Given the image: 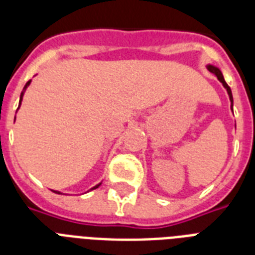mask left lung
Returning <instances> with one entry per match:
<instances>
[{"label":"left lung","mask_w":255,"mask_h":255,"mask_svg":"<svg viewBox=\"0 0 255 255\" xmlns=\"http://www.w3.org/2000/svg\"><path fill=\"white\" fill-rule=\"evenodd\" d=\"M208 70H209L210 73L214 74L216 77L218 78V81L221 82L222 85H224V87L226 88V91H228V94H229V98H230V102H232V107H233V95H232V90H230V87L228 86V83L225 82V79H224V77H222V73L220 71V69H217V67H214V66H208ZM233 110V108H232Z\"/></svg>","instance_id":"1"}]
</instances>
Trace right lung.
I'll return each mask as SVG.
<instances>
[{"label": "right lung", "instance_id": "obj_1", "mask_svg": "<svg viewBox=\"0 0 255 255\" xmlns=\"http://www.w3.org/2000/svg\"><path fill=\"white\" fill-rule=\"evenodd\" d=\"M29 85H30V81L27 82V83H26V85H25V87H23V90H25V88L27 87V86H29ZM21 100H22V94H21ZM21 100H19V104H21ZM99 185H100V184H99ZM99 185L94 186V188H92V189H96V188H98V186H99ZM55 193H59V192H55Z\"/></svg>", "mask_w": 255, "mask_h": 255}]
</instances>
